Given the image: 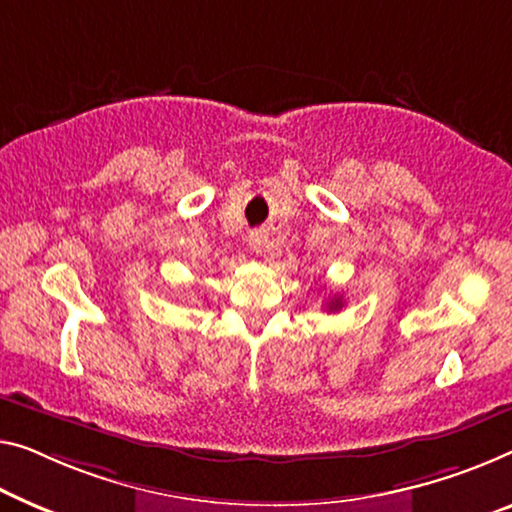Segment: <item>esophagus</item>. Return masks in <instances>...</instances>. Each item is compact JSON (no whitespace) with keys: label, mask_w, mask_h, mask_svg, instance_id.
<instances>
[{"label":"esophagus","mask_w":512,"mask_h":512,"mask_svg":"<svg viewBox=\"0 0 512 512\" xmlns=\"http://www.w3.org/2000/svg\"><path fill=\"white\" fill-rule=\"evenodd\" d=\"M248 246L255 250V253H262L264 246H266V236L262 232H253L248 236Z\"/></svg>","instance_id":"esophagus-1"}]
</instances>
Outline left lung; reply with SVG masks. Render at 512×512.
I'll list each match as a JSON object with an SVG mask.
<instances>
[{
	"instance_id": "8db88e82",
	"label": "left lung",
	"mask_w": 512,
	"mask_h": 512,
	"mask_svg": "<svg viewBox=\"0 0 512 512\" xmlns=\"http://www.w3.org/2000/svg\"><path fill=\"white\" fill-rule=\"evenodd\" d=\"M342 308V296H335V299L329 301V310H340Z\"/></svg>"
}]
</instances>
